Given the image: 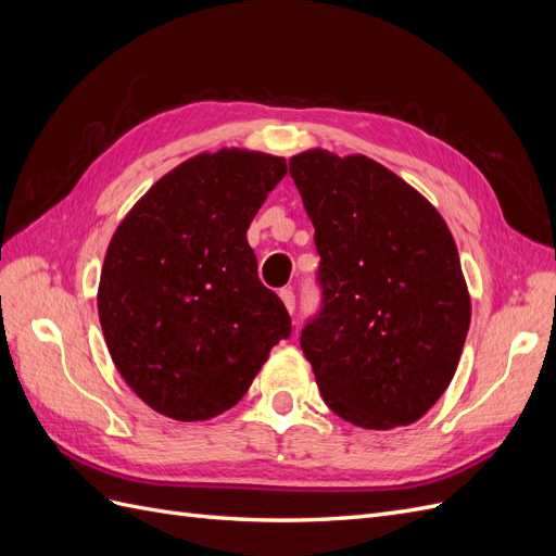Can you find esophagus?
Instances as JSON below:
<instances>
[{
  "label": "esophagus",
  "instance_id": "esophagus-1",
  "mask_svg": "<svg viewBox=\"0 0 556 556\" xmlns=\"http://www.w3.org/2000/svg\"><path fill=\"white\" fill-rule=\"evenodd\" d=\"M280 299H282L285 308H288V313L292 315V313L296 311V296H294V290H292V288H285V290H280Z\"/></svg>",
  "mask_w": 556,
  "mask_h": 556
}]
</instances>
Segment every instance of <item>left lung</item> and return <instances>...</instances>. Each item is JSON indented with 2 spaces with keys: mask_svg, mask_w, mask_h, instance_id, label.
I'll list each match as a JSON object with an SVG mask.
<instances>
[{
  "mask_svg": "<svg viewBox=\"0 0 556 556\" xmlns=\"http://www.w3.org/2000/svg\"><path fill=\"white\" fill-rule=\"evenodd\" d=\"M319 252L323 306L301 331L327 406L364 429L422 417L457 371L470 296L452 233L382 164L306 150L290 160Z\"/></svg>",
  "mask_w": 556,
  "mask_h": 556,
  "instance_id": "1",
  "label": "left lung"
}]
</instances>
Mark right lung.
<instances>
[{"label": "right lung", "mask_w": 556, "mask_h": 556, "mask_svg": "<svg viewBox=\"0 0 556 556\" xmlns=\"http://www.w3.org/2000/svg\"><path fill=\"white\" fill-rule=\"evenodd\" d=\"M288 174L282 157L223 148L162 176L117 225L97 308L111 359L150 408L199 422L243 399L292 331L260 282L245 231Z\"/></svg>", "instance_id": "right-lung-1"}]
</instances>
